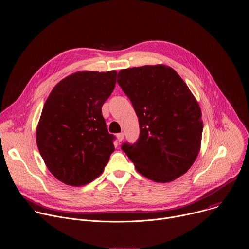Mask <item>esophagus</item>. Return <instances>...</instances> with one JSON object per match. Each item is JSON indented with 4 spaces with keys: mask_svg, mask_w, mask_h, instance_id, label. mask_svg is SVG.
Here are the masks:
<instances>
[{
    "mask_svg": "<svg viewBox=\"0 0 249 249\" xmlns=\"http://www.w3.org/2000/svg\"><path fill=\"white\" fill-rule=\"evenodd\" d=\"M116 137H117V140L119 142H121L123 139H124V134L123 133H118L117 135H116Z\"/></svg>",
    "mask_w": 249,
    "mask_h": 249,
    "instance_id": "esophagus-1",
    "label": "esophagus"
}]
</instances>
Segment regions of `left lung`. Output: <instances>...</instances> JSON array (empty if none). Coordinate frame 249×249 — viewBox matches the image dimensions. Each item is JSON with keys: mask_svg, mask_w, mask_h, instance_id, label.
I'll return each mask as SVG.
<instances>
[{"mask_svg": "<svg viewBox=\"0 0 249 249\" xmlns=\"http://www.w3.org/2000/svg\"><path fill=\"white\" fill-rule=\"evenodd\" d=\"M118 84L139 119L140 136L122 150L136 170L159 183L188 171L200 151L201 109L186 83L165 65L123 69Z\"/></svg>", "mask_w": 249, "mask_h": 249, "instance_id": "8db88e82", "label": "left lung"}]
</instances>
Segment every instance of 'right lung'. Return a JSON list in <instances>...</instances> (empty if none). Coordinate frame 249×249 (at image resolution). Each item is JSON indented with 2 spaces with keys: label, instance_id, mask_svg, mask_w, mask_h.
<instances>
[{
  "label": "right lung",
  "instance_id": "add662e5",
  "mask_svg": "<svg viewBox=\"0 0 249 249\" xmlns=\"http://www.w3.org/2000/svg\"><path fill=\"white\" fill-rule=\"evenodd\" d=\"M117 72L80 71L61 80L44 104L36 130L39 152L58 180L82 186L100 176L115 150L102 106Z\"/></svg>",
  "mask_w": 249,
  "mask_h": 249
}]
</instances>
